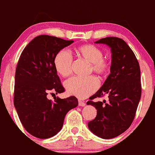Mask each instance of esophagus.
I'll list each match as a JSON object with an SVG mask.
<instances>
[{
    "mask_svg": "<svg viewBox=\"0 0 155 155\" xmlns=\"http://www.w3.org/2000/svg\"><path fill=\"white\" fill-rule=\"evenodd\" d=\"M78 105L81 106V107H84V106L86 105V103H85L84 101H82V100H78Z\"/></svg>",
    "mask_w": 155,
    "mask_h": 155,
    "instance_id": "esophagus-1",
    "label": "esophagus"
}]
</instances>
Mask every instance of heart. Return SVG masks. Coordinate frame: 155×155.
I'll list each match as a JSON object with an SVG mask.
<instances>
[{"mask_svg": "<svg viewBox=\"0 0 155 155\" xmlns=\"http://www.w3.org/2000/svg\"><path fill=\"white\" fill-rule=\"evenodd\" d=\"M79 58L91 63V71L100 77L108 74L111 69V62L104 58V52L101 48L91 44L81 45L75 49ZM54 64L57 72L63 77H68L72 73L73 58L67 51H61L57 54ZM65 88L69 94L79 98H85L97 90L98 81L93 76L81 78L74 77L64 83Z\"/></svg>", "mask_w": 155, "mask_h": 155, "instance_id": "heart-1", "label": "heart"}]
</instances>
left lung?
Masks as SVG:
<instances>
[{
	"mask_svg": "<svg viewBox=\"0 0 155 155\" xmlns=\"http://www.w3.org/2000/svg\"><path fill=\"white\" fill-rule=\"evenodd\" d=\"M95 43L111 48L112 65L104 84L87 102L97 110L96 117L88 126L97 136L110 139L126 131L135 118L142 91L140 69L134 53L123 39L106 37ZM104 95L108 97L107 103L92 101Z\"/></svg>",
	"mask_w": 155,
	"mask_h": 155,
	"instance_id": "left-lung-1",
	"label": "left lung"
}]
</instances>
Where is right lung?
<instances>
[{
    "mask_svg": "<svg viewBox=\"0 0 155 155\" xmlns=\"http://www.w3.org/2000/svg\"><path fill=\"white\" fill-rule=\"evenodd\" d=\"M74 41L41 35L23 50L15 71L14 105L24 128L36 138L56 135L63 126L66 114L78 105L75 96L48 100L50 91L64 92L57 74L54 60L57 54Z\"/></svg>",
    "mask_w": 155,
    "mask_h": 155,
    "instance_id": "obj_1",
    "label": "right lung"
}]
</instances>
